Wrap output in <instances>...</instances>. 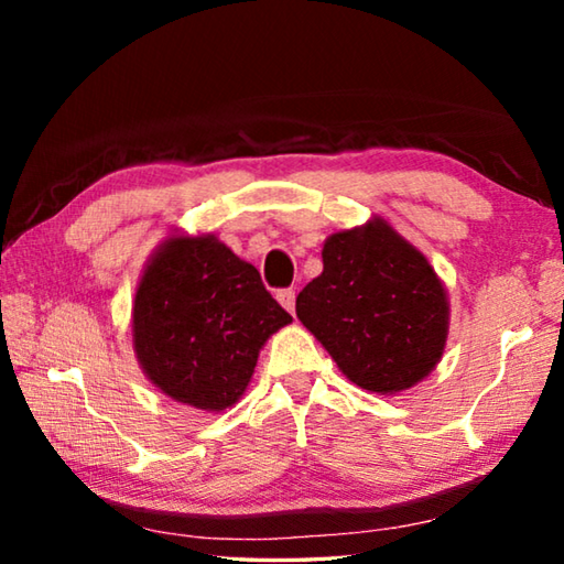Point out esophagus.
I'll return each instance as SVG.
<instances>
[{
	"mask_svg": "<svg viewBox=\"0 0 564 564\" xmlns=\"http://www.w3.org/2000/svg\"><path fill=\"white\" fill-rule=\"evenodd\" d=\"M275 299H279V303L285 311L293 313V308H295V291L293 289H281L279 293H275Z\"/></svg>",
	"mask_w": 564,
	"mask_h": 564,
	"instance_id": "34e87169",
	"label": "esophagus"
}]
</instances>
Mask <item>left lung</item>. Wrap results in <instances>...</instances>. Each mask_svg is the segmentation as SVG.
Segmentation results:
<instances>
[{
	"instance_id": "1",
	"label": "left lung",
	"mask_w": 564,
	"mask_h": 564,
	"mask_svg": "<svg viewBox=\"0 0 564 564\" xmlns=\"http://www.w3.org/2000/svg\"><path fill=\"white\" fill-rule=\"evenodd\" d=\"M295 313L343 376L380 395L423 380L447 338L441 279L380 218L323 243V273L299 293Z\"/></svg>"
}]
</instances>
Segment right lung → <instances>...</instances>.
Instances as JSON below:
<instances>
[{
    "instance_id": "obj_1",
    "label": "right lung",
    "mask_w": 564,
    "mask_h": 564,
    "mask_svg": "<svg viewBox=\"0 0 564 564\" xmlns=\"http://www.w3.org/2000/svg\"><path fill=\"white\" fill-rule=\"evenodd\" d=\"M291 323L261 273L216 236L169 238L133 299V348L178 403L224 410L243 395L259 350Z\"/></svg>"
}]
</instances>
